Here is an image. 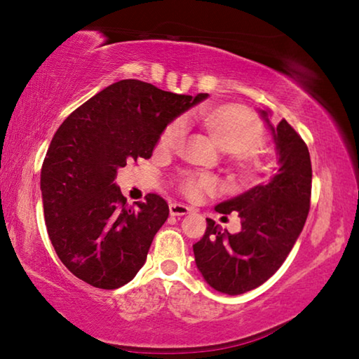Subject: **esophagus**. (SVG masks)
<instances>
[{
  "label": "esophagus",
  "mask_w": 359,
  "mask_h": 359,
  "mask_svg": "<svg viewBox=\"0 0 359 359\" xmlns=\"http://www.w3.org/2000/svg\"><path fill=\"white\" fill-rule=\"evenodd\" d=\"M191 210H193V209L188 208V205H185V204L174 203V204L169 205V214H171L172 217H184V215H187V214H190Z\"/></svg>",
  "instance_id": "1"
}]
</instances>
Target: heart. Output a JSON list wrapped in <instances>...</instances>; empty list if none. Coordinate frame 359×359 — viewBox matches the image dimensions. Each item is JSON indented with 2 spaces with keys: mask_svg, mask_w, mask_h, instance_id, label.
I'll use <instances>...</instances> for the list:
<instances>
[{
  "mask_svg": "<svg viewBox=\"0 0 359 359\" xmlns=\"http://www.w3.org/2000/svg\"><path fill=\"white\" fill-rule=\"evenodd\" d=\"M214 142L226 154L242 179H250L255 171V150L263 144L264 131L257 115L239 104H223L205 111L201 117ZM185 125L182 120L172 121L163 131L160 147L174 149L184 136ZM182 191L188 198H199L203 193H214L218 184L210 175H187L182 180Z\"/></svg>",
  "mask_w": 359,
  "mask_h": 359,
  "instance_id": "1",
  "label": "heart"
}]
</instances>
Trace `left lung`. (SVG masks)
I'll list each match as a JSON object with an SVG mask.
<instances>
[{
  "instance_id": "left-lung-1",
  "label": "left lung",
  "mask_w": 359,
  "mask_h": 359,
  "mask_svg": "<svg viewBox=\"0 0 359 359\" xmlns=\"http://www.w3.org/2000/svg\"><path fill=\"white\" fill-rule=\"evenodd\" d=\"M274 141L277 165L271 179L215 205L218 214L238 212L241 231L229 234L208 218L194 261L209 287L236 296L263 285L283 264L299 238L311 208L312 163L306 142L287 120L271 123L258 109Z\"/></svg>"
}]
</instances>
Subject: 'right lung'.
<instances>
[{
    "mask_svg": "<svg viewBox=\"0 0 359 359\" xmlns=\"http://www.w3.org/2000/svg\"><path fill=\"white\" fill-rule=\"evenodd\" d=\"M208 96L126 79L60 125L41 169L42 205L52 245L77 278L115 290L144 266L169 208L154 193L131 208L114 180L128 161L150 158L166 126Z\"/></svg>",
    "mask_w": 359,
    "mask_h": 359,
    "instance_id": "right-lung-1",
    "label": "right lung"
}]
</instances>
